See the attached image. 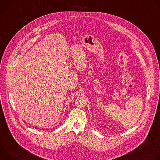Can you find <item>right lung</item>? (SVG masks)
I'll list each match as a JSON object with an SVG mask.
<instances>
[{"instance_id": "obj_1", "label": "right lung", "mask_w": 160, "mask_h": 160, "mask_svg": "<svg viewBox=\"0 0 160 160\" xmlns=\"http://www.w3.org/2000/svg\"><path fill=\"white\" fill-rule=\"evenodd\" d=\"M35 128H37V127H35Z\"/></svg>"}]
</instances>
